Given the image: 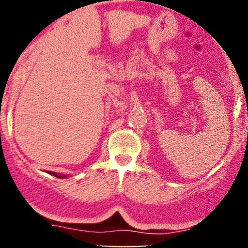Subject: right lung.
Wrapping results in <instances>:
<instances>
[{
	"mask_svg": "<svg viewBox=\"0 0 248 248\" xmlns=\"http://www.w3.org/2000/svg\"><path fill=\"white\" fill-rule=\"evenodd\" d=\"M50 175L55 176V177H58V178H66L67 176L66 175H61V173H57V172H53V171H49Z\"/></svg>",
	"mask_w": 248,
	"mask_h": 248,
	"instance_id": "right-lung-1",
	"label": "right lung"
}]
</instances>
